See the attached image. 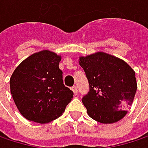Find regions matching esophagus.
Masks as SVG:
<instances>
[{
    "label": "esophagus",
    "mask_w": 148,
    "mask_h": 148,
    "mask_svg": "<svg viewBox=\"0 0 148 148\" xmlns=\"http://www.w3.org/2000/svg\"><path fill=\"white\" fill-rule=\"evenodd\" d=\"M71 89H72V91L74 92V95H77V94H78V89H77V86H74Z\"/></svg>",
    "instance_id": "esophagus-1"
}]
</instances>
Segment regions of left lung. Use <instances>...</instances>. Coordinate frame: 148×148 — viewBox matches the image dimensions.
I'll return each mask as SVG.
<instances>
[{
  "label": "left lung",
  "mask_w": 148,
  "mask_h": 148,
  "mask_svg": "<svg viewBox=\"0 0 148 148\" xmlns=\"http://www.w3.org/2000/svg\"><path fill=\"white\" fill-rule=\"evenodd\" d=\"M79 63L90 86L82 99L88 116L101 123L123 119L137 90L134 69L123 60L104 52L79 56Z\"/></svg>",
  "instance_id": "1"
}]
</instances>
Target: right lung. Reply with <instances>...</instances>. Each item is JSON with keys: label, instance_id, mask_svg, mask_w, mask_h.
<instances>
[{"label": "right lung", "instance_id": "1", "mask_svg": "<svg viewBox=\"0 0 148 148\" xmlns=\"http://www.w3.org/2000/svg\"><path fill=\"white\" fill-rule=\"evenodd\" d=\"M61 56L44 49L25 59L10 78V91L20 114L29 121L48 123L60 117L74 92L64 86Z\"/></svg>", "mask_w": 148, "mask_h": 148}]
</instances>
